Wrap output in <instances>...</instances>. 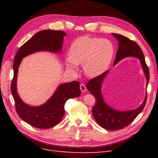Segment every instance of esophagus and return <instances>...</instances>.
Returning <instances> with one entry per match:
<instances>
[{
    "mask_svg": "<svg viewBox=\"0 0 158 158\" xmlns=\"http://www.w3.org/2000/svg\"><path fill=\"white\" fill-rule=\"evenodd\" d=\"M80 89H81V91L82 92H85L87 89L85 85L83 84V83H81V84H80Z\"/></svg>",
    "mask_w": 158,
    "mask_h": 158,
    "instance_id": "34e87169",
    "label": "esophagus"
}]
</instances>
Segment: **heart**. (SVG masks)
I'll list each match as a JSON object with an SVG mask.
<instances>
[{"instance_id": "heart-1", "label": "heart", "mask_w": 158, "mask_h": 158, "mask_svg": "<svg viewBox=\"0 0 158 158\" xmlns=\"http://www.w3.org/2000/svg\"><path fill=\"white\" fill-rule=\"evenodd\" d=\"M114 52L113 43L108 39L81 36L70 45L66 65L72 70H76L77 65H83L85 75L94 77L109 66Z\"/></svg>"}]
</instances>
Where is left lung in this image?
I'll return each instance as SVG.
<instances>
[{"instance_id": "1", "label": "left lung", "mask_w": 158, "mask_h": 158, "mask_svg": "<svg viewBox=\"0 0 158 158\" xmlns=\"http://www.w3.org/2000/svg\"><path fill=\"white\" fill-rule=\"evenodd\" d=\"M112 35L119 41V48L113 65L116 64L121 60L126 57L134 56L138 58L142 64L147 78V83L148 84L149 81V70L141 48L135 41H132L126 36L115 33H113ZM108 72L109 70H106L100 75L90 79L87 83L86 88L95 97L96 102L92 108V114L96 122L100 126L106 130H117L128 126L142 111L147 102V94L142 105L135 110L128 111H119L111 109L104 102L100 92L102 81Z\"/></svg>"}]
</instances>
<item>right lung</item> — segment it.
Masks as SVG:
<instances>
[{"label": "right lung", "instance_id": "right-lung-1", "mask_svg": "<svg viewBox=\"0 0 158 158\" xmlns=\"http://www.w3.org/2000/svg\"><path fill=\"white\" fill-rule=\"evenodd\" d=\"M64 36V32L53 30H45L36 33L20 47L13 60V78L11 83V91L15 101L16 111L24 122L38 128H49L61 121L64 115V105L66 100L81 95L79 82L74 81L60 85L52 98L44 105L36 107L31 106L22 101L17 92L16 81L18 67L23 58L34 52L61 51Z\"/></svg>", "mask_w": 158, "mask_h": 158}]
</instances>
